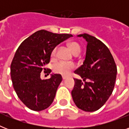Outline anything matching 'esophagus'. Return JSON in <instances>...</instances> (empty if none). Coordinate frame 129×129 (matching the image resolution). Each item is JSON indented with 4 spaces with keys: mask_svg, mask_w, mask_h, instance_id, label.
Here are the masks:
<instances>
[{
    "mask_svg": "<svg viewBox=\"0 0 129 129\" xmlns=\"http://www.w3.org/2000/svg\"><path fill=\"white\" fill-rule=\"evenodd\" d=\"M66 78H67V77L66 76H64V75H62L63 80H66Z\"/></svg>",
    "mask_w": 129,
    "mask_h": 129,
    "instance_id": "obj_1",
    "label": "esophagus"
}]
</instances>
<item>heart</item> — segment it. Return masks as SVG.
I'll use <instances>...</instances> for the list:
<instances>
[{
  "instance_id": "heart-1",
  "label": "heart",
  "mask_w": 129,
  "mask_h": 129,
  "mask_svg": "<svg viewBox=\"0 0 129 129\" xmlns=\"http://www.w3.org/2000/svg\"><path fill=\"white\" fill-rule=\"evenodd\" d=\"M68 46L73 53H74L76 55H78L81 53L82 48L80 45L76 41H72L68 43ZM57 47H55L51 51V58L55 59L57 55ZM74 68V64L72 63H66L64 61H59L53 65V70L55 73L60 74L62 75H67L70 72V71Z\"/></svg>"
}]
</instances>
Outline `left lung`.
<instances>
[{
	"label": "left lung",
	"mask_w": 129,
	"mask_h": 129,
	"mask_svg": "<svg viewBox=\"0 0 129 129\" xmlns=\"http://www.w3.org/2000/svg\"><path fill=\"white\" fill-rule=\"evenodd\" d=\"M88 42L85 60L74 73L72 96L78 108L86 112L100 109L112 94L116 78V63L110 50L99 39L86 33L79 35Z\"/></svg>",
	"instance_id": "8db88e82"
}]
</instances>
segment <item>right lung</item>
<instances>
[{"mask_svg": "<svg viewBox=\"0 0 129 129\" xmlns=\"http://www.w3.org/2000/svg\"><path fill=\"white\" fill-rule=\"evenodd\" d=\"M72 36L40 30L25 39L17 49L11 64V80L18 97L29 109L45 110L54 100L62 77L56 74L41 80V72L46 70L45 66L50 61L53 48ZM51 72L47 70L48 75Z\"/></svg>", "mask_w": 129, "mask_h": 129, "instance_id": "add662e5", "label": "right lung"}]
</instances>
